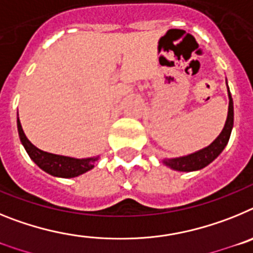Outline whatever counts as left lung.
Segmentation results:
<instances>
[{"mask_svg": "<svg viewBox=\"0 0 253 253\" xmlns=\"http://www.w3.org/2000/svg\"><path fill=\"white\" fill-rule=\"evenodd\" d=\"M228 96H229V106H228L227 122H225L222 133L219 134V137L209 147L196 152V153L189 154V156H185V157L165 161L167 166L176 169V171H196V169H204L205 166H208L211 161L215 160L219 154L222 153L224 147L227 146L228 140H229L232 128H233V100H232L229 88H228Z\"/></svg>", "mask_w": 253, "mask_h": 253, "instance_id": "obj_1", "label": "left lung"}]
</instances>
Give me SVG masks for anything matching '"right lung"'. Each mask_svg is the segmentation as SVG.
Masks as SVG:
<instances>
[{
  "instance_id": "1",
  "label": "right lung",
  "mask_w": 253,
  "mask_h": 253,
  "mask_svg": "<svg viewBox=\"0 0 253 253\" xmlns=\"http://www.w3.org/2000/svg\"><path fill=\"white\" fill-rule=\"evenodd\" d=\"M17 130H19L20 140H21L22 146L25 147L26 152H28L31 160L34 161L40 169L50 173V175L66 178L76 177V176L82 175L84 172L90 171L95 166V161L97 158L78 160V158L64 157V156H58V154L40 151L39 148L33 146L30 140L26 138L25 133L22 130L21 124H20L19 118H17Z\"/></svg>"
}]
</instances>
